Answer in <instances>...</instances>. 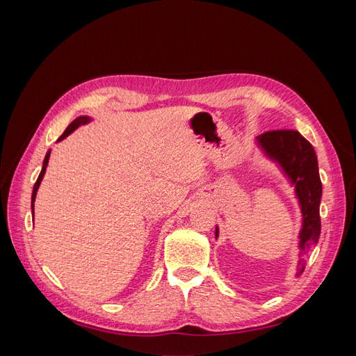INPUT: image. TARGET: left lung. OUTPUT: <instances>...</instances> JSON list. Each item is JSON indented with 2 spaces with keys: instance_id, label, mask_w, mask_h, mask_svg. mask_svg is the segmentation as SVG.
Instances as JSON below:
<instances>
[{
  "instance_id": "8db88e82",
  "label": "left lung",
  "mask_w": 356,
  "mask_h": 356,
  "mask_svg": "<svg viewBox=\"0 0 356 356\" xmlns=\"http://www.w3.org/2000/svg\"><path fill=\"white\" fill-rule=\"evenodd\" d=\"M257 143L268 157L277 161L285 175L296 186V195L303 215V225L298 234L300 258L296 273L300 276L305 272L306 258L312 248L318 243L321 234L319 204L322 184L316 153L307 139L293 129L264 132L257 136ZM215 238H218V227L215 229Z\"/></svg>"
}]
</instances>
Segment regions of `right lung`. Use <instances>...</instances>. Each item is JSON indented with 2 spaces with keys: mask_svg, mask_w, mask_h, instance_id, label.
I'll use <instances>...</instances> for the list:
<instances>
[{
  "mask_svg": "<svg viewBox=\"0 0 356 356\" xmlns=\"http://www.w3.org/2000/svg\"><path fill=\"white\" fill-rule=\"evenodd\" d=\"M90 122V117H88V115H81V117H77L75 118V120L65 129V132H63L60 136H59V139L58 141H62L63 138H67L71 132H74L75 129H77L79 126H81V124H86V123H89ZM49 157H50V152H47V154H46V157H44V161H42V169H41V172H40V175H38V178H37V181H35V184H34V190H32V197H31V208H32V213H34V202H35V196H37V191H38V187H40V184H41V179H42V177H44V174H46V168H47V163H49Z\"/></svg>",
  "mask_w": 356,
  "mask_h": 356,
  "instance_id": "add662e5",
  "label": "right lung"
}]
</instances>
